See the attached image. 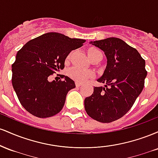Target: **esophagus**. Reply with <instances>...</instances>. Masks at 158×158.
I'll use <instances>...</instances> for the list:
<instances>
[{
    "label": "esophagus",
    "mask_w": 158,
    "mask_h": 158,
    "mask_svg": "<svg viewBox=\"0 0 158 158\" xmlns=\"http://www.w3.org/2000/svg\"><path fill=\"white\" fill-rule=\"evenodd\" d=\"M75 84H76V86H77V87H80L81 85H82L81 82H78V81H76Z\"/></svg>",
    "instance_id": "esophagus-1"
}]
</instances>
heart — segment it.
<instances>
[{"mask_svg": "<svg viewBox=\"0 0 158 158\" xmlns=\"http://www.w3.org/2000/svg\"><path fill=\"white\" fill-rule=\"evenodd\" d=\"M87 54H88V58L90 60H93L94 59L98 57L99 56H102V52L99 50L95 48H90L87 50ZM70 56H71V52L67 56L65 59V63H68L70 61ZM68 76L73 80L78 81V82H85L88 79H92L94 77V73L90 70H84L80 68L74 67L71 68L68 71Z\"/></svg>", "mask_w": 158, "mask_h": 158, "instance_id": "heart-1", "label": "heart"}]
</instances>
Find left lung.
I'll use <instances>...</instances> for the list:
<instances>
[{
    "label": "left lung",
    "mask_w": 158,
    "mask_h": 158,
    "mask_svg": "<svg viewBox=\"0 0 158 158\" xmlns=\"http://www.w3.org/2000/svg\"><path fill=\"white\" fill-rule=\"evenodd\" d=\"M103 50L107 66L98 81L105 87H95L85 98V108L91 118L111 123L128 111L144 88L147 71L146 62L135 48L117 38L90 42Z\"/></svg>",
    "instance_id": "left-lung-1"
}]
</instances>
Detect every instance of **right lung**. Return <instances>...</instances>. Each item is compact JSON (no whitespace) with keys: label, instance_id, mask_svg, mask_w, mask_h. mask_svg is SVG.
Returning a JSON list of instances; mask_svg holds the SVG:
<instances>
[{"label":"right lung","instance_id":"right-lung-1","mask_svg":"<svg viewBox=\"0 0 158 158\" xmlns=\"http://www.w3.org/2000/svg\"><path fill=\"white\" fill-rule=\"evenodd\" d=\"M85 41L48 32L30 40L18 51L12 64V83L20 103L29 113L47 118L61 111L75 83L64 75L63 81H49V78L64 69L67 56Z\"/></svg>","mask_w":158,"mask_h":158}]
</instances>
